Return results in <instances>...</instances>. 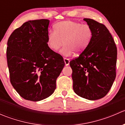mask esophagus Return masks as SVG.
Instances as JSON below:
<instances>
[{
	"mask_svg": "<svg viewBox=\"0 0 125 125\" xmlns=\"http://www.w3.org/2000/svg\"><path fill=\"white\" fill-rule=\"evenodd\" d=\"M64 62H65V63L66 66H68L70 64V60L67 58H64Z\"/></svg>",
	"mask_w": 125,
	"mask_h": 125,
	"instance_id": "34e87169",
	"label": "esophagus"
}]
</instances>
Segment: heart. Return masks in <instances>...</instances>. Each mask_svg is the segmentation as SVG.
Returning a JSON list of instances; mask_svg holds the SVG:
<instances>
[{"label":"heart","mask_w":125,"mask_h":125,"mask_svg":"<svg viewBox=\"0 0 125 125\" xmlns=\"http://www.w3.org/2000/svg\"><path fill=\"white\" fill-rule=\"evenodd\" d=\"M54 28V31H51L48 34V46L51 50L56 51L64 43L65 45L61 53L65 56L73 55L74 51L83 52L93 37V29L89 25H82L73 21L58 22Z\"/></svg>","instance_id":"heart-1"}]
</instances>
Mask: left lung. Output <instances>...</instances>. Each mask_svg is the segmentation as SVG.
<instances>
[{"label": "left lung", "mask_w": 125, "mask_h": 125, "mask_svg": "<svg viewBox=\"0 0 125 125\" xmlns=\"http://www.w3.org/2000/svg\"><path fill=\"white\" fill-rule=\"evenodd\" d=\"M93 31V37L80 55L70 61L73 89L90 100L100 99L110 90L116 77L117 50L109 30L103 23L84 19Z\"/></svg>", "instance_id": "left-lung-1"}]
</instances>
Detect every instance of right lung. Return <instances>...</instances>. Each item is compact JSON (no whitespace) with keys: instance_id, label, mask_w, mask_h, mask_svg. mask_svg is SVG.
I'll use <instances>...</instances> for the list:
<instances>
[{"instance_id":"1","label":"right lung","mask_w":125,"mask_h":125,"mask_svg":"<svg viewBox=\"0 0 125 125\" xmlns=\"http://www.w3.org/2000/svg\"><path fill=\"white\" fill-rule=\"evenodd\" d=\"M49 23L48 19L26 22L12 32L7 42L10 82L26 100L37 102L50 96L65 66L62 56L48 46Z\"/></svg>"}]
</instances>
